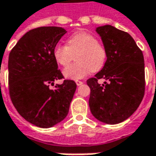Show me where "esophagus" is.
<instances>
[{"label":"esophagus","mask_w":156,"mask_h":156,"mask_svg":"<svg viewBox=\"0 0 156 156\" xmlns=\"http://www.w3.org/2000/svg\"><path fill=\"white\" fill-rule=\"evenodd\" d=\"M75 83H76V85H77V86H81L83 82H82L81 81H78V80H76V81H75Z\"/></svg>","instance_id":"obj_1"}]
</instances>
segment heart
I'll return each instance as SVG.
<instances>
[{
  "mask_svg": "<svg viewBox=\"0 0 156 156\" xmlns=\"http://www.w3.org/2000/svg\"><path fill=\"white\" fill-rule=\"evenodd\" d=\"M77 63L63 69V75L71 80L86 77L91 71L97 72L103 68L107 60L104 46L98 42L93 34L77 32L67 41V46L57 45L54 49V58L59 65L66 67L74 60Z\"/></svg>",
  "mask_w": 156,
  "mask_h": 156,
  "instance_id": "heart-1",
  "label": "heart"
}]
</instances>
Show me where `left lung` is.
<instances>
[{"label":"left lung","instance_id":"obj_1","mask_svg":"<svg viewBox=\"0 0 156 156\" xmlns=\"http://www.w3.org/2000/svg\"><path fill=\"white\" fill-rule=\"evenodd\" d=\"M107 51L102 69L87 81L88 104L98 121L117 124L130 117L141 104L145 91L144 57L135 40L111 25L96 27ZM100 79L106 82L102 85Z\"/></svg>","mask_w":156,"mask_h":156}]
</instances>
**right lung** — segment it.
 <instances>
[{"label":"right lung","mask_w":156,"mask_h":156,"mask_svg":"<svg viewBox=\"0 0 156 156\" xmlns=\"http://www.w3.org/2000/svg\"><path fill=\"white\" fill-rule=\"evenodd\" d=\"M66 33L60 27L29 30L9 54L11 101L21 116L40 128H51L66 118L76 89L71 80L49 88V84L63 78L54 58V49Z\"/></svg>","instance_id":"obj_1"}]
</instances>
